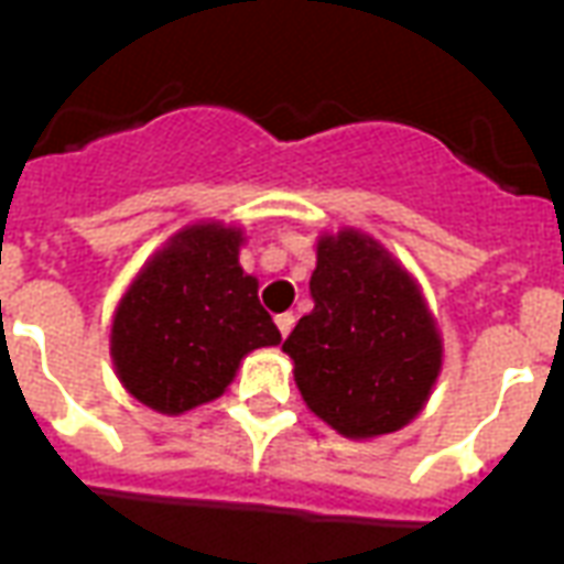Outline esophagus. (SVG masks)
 Segmentation results:
<instances>
[{
	"label": "esophagus",
	"mask_w": 564,
	"mask_h": 564,
	"mask_svg": "<svg viewBox=\"0 0 564 564\" xmlns=\"http://www.w3.org/2000/svg\"><path fill=\"white\" fill-rule=\"evenodd\" d=\"M274 323H278V329H281L283 338H286V335H290V332H293L295 317H293V314H278V317H274Z\"/></svg>",
	"instance_id": "34e87169"
}]
</instances>
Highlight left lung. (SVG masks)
<instances>
[{"label":"left lung","instance_id":"1","mask_svg":"<svg viewBox=\"0 0 564 564\" xmlns=\"http://www.w3.org/2000/svg\"><path fill=\"white\" fill-rule=\"evenodd\" d=\"M314 311L283 341L305 404L338 435H390L429 402L444 341L411 271L359 229L323 232Z\"/></svg>","mask_w":564,"mask_h":564}]
</instances>
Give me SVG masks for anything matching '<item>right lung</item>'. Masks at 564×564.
Returning <instances> with one entry per match:
<instances>
[{
    "instance_id": "obj_1",
    "label": "right lung",
    "mask_w": 564,
    "mask_h": 564,
    "mask_svg": "<svg viewBox=\"0 0 564 564\" xmlns=\"http://www.w3.org/2000/svg\"><path fill=\"white\" fill-rule=\"evenodd\" d=\"M245 232L189 223L132 278L111 319V359L123 390L177 416L220 399L247 354L281 344L259 305V281L238 262Z\"/></svg>"
}]
</instances>
